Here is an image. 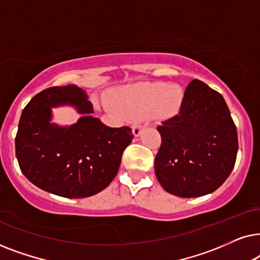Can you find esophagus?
<instances>
[{
	"label": "esophagus",
	"mask_w": 260,
	"mask_h": 260,
	"mask_svg": "<svg viewBox=\"0 0 260 260\" xmlns=\"http://www.w3.org/2000/svg\"><path fill=\"white\" fill-rule=\"evenodd\" d=\"M145 127V125H142V124H135L133 126V133L135 136H140V134L142 133V130H143Z\"/></svg>",
	"instance_id": "1"
}]
</instances>
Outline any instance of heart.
Instances as JSON below:
<instances>
[{
    "label": "heart",
    "instance_id": "heart-1",
    "mask_svg": "<svg viewBox=\"0 0 260 260\" xmlns=\"http://www.w3.org/2000/svg\"><path fill=\"white\" fill-rule=\"evenodd\" d=\"M183 98V88L179 84L141 83L122 88L116 94L115 106L129 118H137L151 111L158 118H168L179 112Z\"/></svg>",
    "mask_w": 260,
    "mask_h": 260
}]
</instances>
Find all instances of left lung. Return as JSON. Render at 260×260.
Instances as JSON below:
<instances>
[{"label":"left lung","mask_w":260,"mask_h":260,"mask_svg":"<svg viewBox=\"0 0 260 260\" xmlns=\"http://www.w3.org/2000/svg\"><path fill=\"white\" fill-rule=\"evenodd\" d=\"M157 130L155 174L168 193L202 197L230 176L238 152L237 127L225 99L204 81H190L179 113Z\"/></svg>","instance_id":"1"}]
</instances>
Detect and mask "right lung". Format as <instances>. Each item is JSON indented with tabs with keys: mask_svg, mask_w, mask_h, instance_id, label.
I'll use <instances>...</instances> for the list:
<instances>
[{
	"mask_svg": "<svg viewBox=\"0 0 260 260\" xmlns=\"http://www.w3.org/2000/svg\"><path fill=\"white\" fill-rule=\"evenodd\" d=\"M76 106L84 116L73 126L50 123V109ZM91 103L77 85L46 88L23 109L15 152L23 175L48 193L87 198L105 189L118 173L134 134L129 126L109 127L93 118Z\"/></svg>",
	"mask_w": 260,
	"mask_h": 260,
	"instance_id": "add662e5",
	"label": "right lung"
}]
</instances>
